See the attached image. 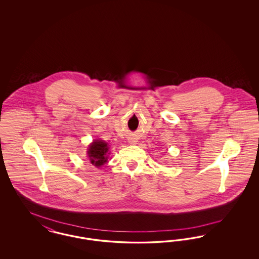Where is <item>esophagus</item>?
I'll use <instances>...</instances> for the list:
<instances>
[{
	"mask_svg": "<svg viewBox=\"0 0 259 259\" xmlns=\"http://www.w3.org/2000/svg\"><path fill=\"white\" fill-rule=\"evenodd\" d=\"M131 143H132V144H135V142H131Z\"/></svg>",
	"mask_w": 259,
	"mask_h": 259,
	"instance_id": "1",
	"label": "esophagus"
}]
</instances>
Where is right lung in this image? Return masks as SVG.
<instances>
[{
    "label": "right lung",
    "mask_w": 259,
    "mask_h": 259,
    "mask_svg": "<svg viewBox=\"0 0 259 259\" xmlns=\"http://www.w3.org/2000/svg\"><path fill=\"white\" fill-rule=\"evenodd\" d=\"M109 151L108 144L102 140L94 141L88 149V156L90 162L96 166L100 167L107 162V153Z\"/></svg>",
    "instance_id": "obj_1"
}]
</instances>
